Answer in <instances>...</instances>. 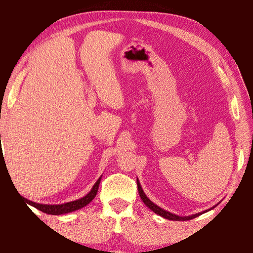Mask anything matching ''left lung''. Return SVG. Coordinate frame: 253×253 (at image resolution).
<instances>
[{"instance_id":"left-lung-1","label":"left lung","mask_w":253,"mask_h":253,"mask_svg":"<svg viewBox=\"0 0 253 253\" xmlns=\"http://www.w3.org/2000/svg\"><path fill=\"white\" fill-rule=\"evenodd\" d=\"M137 187H138L139 196H140V198L142 200V202L144 203V205L147 206L148 208H150L153 212L158 214V215H160V216L164 217V218L170 219V220H190V219H192V218H195V217H197V216L202 215L203 213H206V212H208V211L212 210L213 208H215V206H213L212 208H210V209H208V210L198 212V213H195V214H192V215H188V216L176 215V214H174V213H171V212L167 211V210H165V209H163V208H160L159 206L155 205L152 201H150L149 197H148L147 195H145V193L143 192V190H142V188H141V185H140V182H139V179H138V178H137Z\"/></svg>"}]
</instances>
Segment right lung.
Wrapping results in <instances>:
<instances>
[{
    "label": "right lung",
    "mask_w": 253,
    "mask_h": 253,
    "mask_svg": "<svg viewBox=\"0 0 253 253\" xmlns=\"http://www.w3.org/2000/svg\"><path fill=\"white\" fill-rule=\"evenodd\" d=\"M102 175L100 177L98 178V180L95 182V185L91 188V190L89 192L85 195L83 196L82 198H79V200H76L70 203H64V204H60V205H47V204H38L32 201H28L26 198L24 200L26 201V203L29 206H33L35 207L36 209L40 210L44 213L46 214H52V215H61V214H65V213H70L76 210H79L83 207H85L86 205H88L91 201L94 200L97 192H98V189H99V183H100Z\"/></svg>",
    "instance_id": "1"
}]
</instances>
